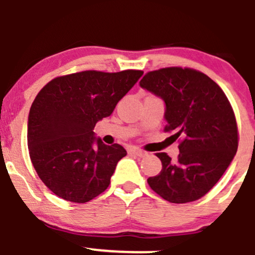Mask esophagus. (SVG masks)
<instances>
[{
    "instance_id": "34e87169",
    "label": "esophagus",
    "mask_w": 255,
    "mask_h": 255,
    "mask_svg": "<svg viewBox=\"0 0 255 255\" xmlns=\"http://www.w3.org/2000/svg\"><path fill=\"white\" fill-rule=\"evenodd\" d=\"M129 153L135 154V156H137V157H145L146 154H147L145 151L139 150V148H136V147H131V148H129Z\"/></svg>"
}]
</instances>
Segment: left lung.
Masks as SVG:
<instances>
[{
	"mask_svg": "<svg viewBox=\"0 0 255 255\" xmlns=\"http://www.w3.org/2000/svg\"><path fill=\"white\" fill-rule=\"evenodd\" d=\"M140 86L164 101V130L182 136L176 160L164 152L156 154L162 170L147 178L148 184L170 203L198 200L218 182L238 151V125L227 96L206 74L181 67L148 72Z\"/></svg>",
	"mask_w": 255,
	"mask_h": 255,
	"instance_id": "obj_1",
	"label": "left lung"
}]
</instances>
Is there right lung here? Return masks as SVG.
Instances as JSON below:
<instances>
[{
    "mask_svg": "<svg viewBox=\"0 0 255 255\" xmlns=\"http://www.w3.org/2000/svg\"><path fill=\"white\" fill-rule=\"evenodd\" d=\"M142 73H73L39 91L28 114V151L38 176L57 197L84 204L109 187L127 151L105 145L93 128L113 114Z\"/></svg>",
    "mask_w": 255,
    "mask_h": 255,
    "instance_id": "add662e5",
    "label": "right lung"
}]
</instances>
